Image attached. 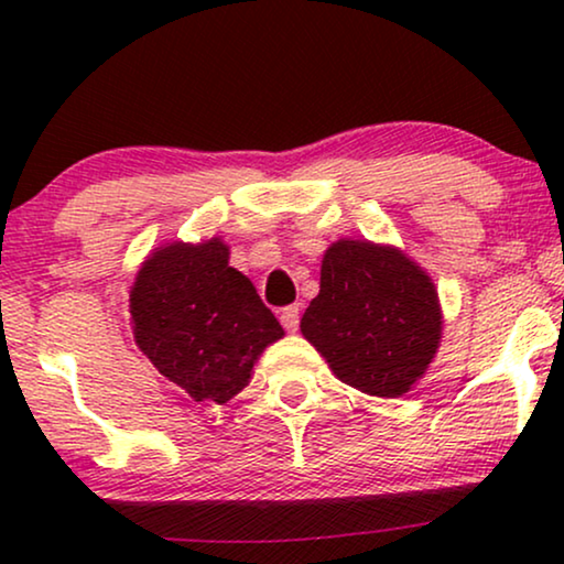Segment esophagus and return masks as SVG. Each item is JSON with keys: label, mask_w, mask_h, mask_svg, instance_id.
Here are the masks:
<instances>
[{"label": "esophagus", "mask_w": 564, "mask_h": 564, "mask_svg": "<svg viewBox=\"0 0 564 564\" xmlns=\"http://www.w3.org/2000/svg\"><path fill=\"white\" fill-rule=\"evenodd\" d=\"M280 321H282V326L290 330V334H295L297 326H300V307L297 305L284 307V311L280 313Z\"/></svg>", "instance_id": "obj_1"}]
</instances>
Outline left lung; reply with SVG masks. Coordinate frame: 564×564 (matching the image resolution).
I'll list each match as a JSON object with an SVG mask.
<instances>
[{
  "label": "left lung",
  "instance_id": "8db88e82",
  "mask_svg": "<svg viewBox=\"0 0 564 564\" xmlns=\"http://www.w3.org/2000/svg\"><path fill=\"white\" fill-rule=\"evenodd\" d=\"M300 330L338 380L400 398L434 361L444 313L434 280L398 246L338 238L323 253L321 292Z\"/></svg>",
  "mask_w": 564,
  "mask_h": 564
}]
</instances>
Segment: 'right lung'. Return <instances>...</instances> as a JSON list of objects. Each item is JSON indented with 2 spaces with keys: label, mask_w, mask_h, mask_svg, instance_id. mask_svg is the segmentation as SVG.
Listing matches in <instances>:
<instances>
[{
  "label": "right lung",
  "mask_w": 564,
  "mask_h": 564,
  "mask_svg": "<svg viewBox=\"0 0 564 564\" xmlns=\"http://www.w3.org/2000/svg\"><path fill=\"white\" fill-rule=\"evenodd\" d=\"M220 236L153 249L130 284L135 346L195 403L226 405L284 330Z\"/></svg>",
  "instance_id": "add662e5"
}]
</instances>
